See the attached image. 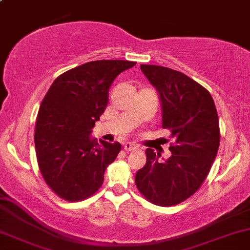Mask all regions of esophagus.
<instances>
[{"mask_svg":"<svg viewBox=\"0 0 250 250\" xmlns=\"http://www.w3.org/2000/svg\"><path fill=\"white\" fill-rule=\"evenodd\" d=\"M138 148H139V147H138L137 145H134L132 143H125L124 144V149L126 150V152H131V150H135Z\"/></svg>","mask_w":250,"mask_h":250,"instance_id":"esophagus-1","label":"esophagus"}]
</instances>
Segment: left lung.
<instances>
[{
  "instance_id": "1",
  "label": "left lung",
  "mask_w": 250,
  "mask_h": 250,
  "mask_svg": "<svg viewBox=\"0 0 250 250\" xmlns=\"http://www.w3.org/2000/svg\"><path fill=\"white\" fill-rule=\"evenodd\" d=\"M158 91L162 127L171 132V155L160 160L152 148L135 175L143 195L160 206L177 205L192 196L208 176L219 148V120L213 98L186 74L155 64H140Z\"/></svg>"
}]
</instances>
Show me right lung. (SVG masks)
<instances>
[{
  "instance_id": "add662e5",
  "label": "right lung",
  "mask_w": 250,
  "mask_h": 250,
  "mask_svg": "<svg viewBox=\"0 0 250 250\" xmlns=\"http://www.w3.org/2000/svg\"><path fill=\"white\" fill-rule=\"evenodd\" d=\"M137 62L97 60L61 74L40 104L36 122L37 161L48 187L79 202L100 189L104 171L122 149L91 135L109 102L113 80Z\"/></svg>"
}]
</instances>
